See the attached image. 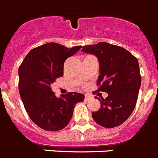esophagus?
Returning <instances> with one entry per match:
<instances>
[{"label": "esophagus", "mask_w": 158, "mask_h": 158, "mask_svg": "<svg viewBox=\"0 0 158 158\" xmlns=\"http://www.w3.org/2000/svg\"><path fill=\"white\" fill-rule=\"evenodd\" d=\"M91 98H92V97H91L90 94H85V100H86V101H88V100H90Z\"/></svg>", "instance_id": "1"}]
</instances>
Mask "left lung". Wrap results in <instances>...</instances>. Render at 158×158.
I'll return each mask as SVG.
<instances>
[{
	"label": "left lung",
	"instance_id": "8db88e82",
	"mask_svg": "<svg viewBox=\"0 0 158 158\" xmlns=\"http://www.w3.org/2000/svg\"><path fill=\"white\" fill-rule=\"evenodd\" d=\"M82 52L94 55L99 64L97 85L108 96L98 98L101 106L93 112L96 123L106 128L123 124L134 110L141 87L138 59L122 47L106 42L87 45Z\"/></svg>",
	"mask_w": 158,
	"mask_h": 158
}]
</instances>
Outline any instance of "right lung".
Returning a JSON list of instances; mask_svg holds the SVG:
<instances>
[{"label":"right lung","mask_w":158,"mask_h":158,"mask_svg":"<svg viewBox=\"0 0 158 158\" xmlns=\"http://www.w3.org/2000/svg\"><path fill=\"white\" fill-rule=\"evenodd\" d=\"M82 46L68 48L48 43L32 49L19 68V91L30 118L47 131H57L67 127L74 107L84 100V94L69 92L56 97L51 85L64 75L66 60Z\"/></svg>","instance_id":"obj_1"}]
</instances>
